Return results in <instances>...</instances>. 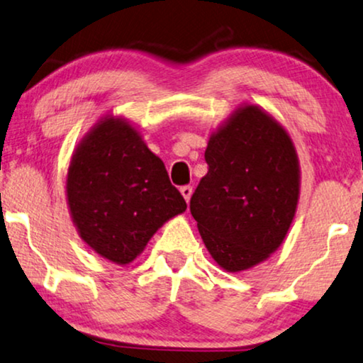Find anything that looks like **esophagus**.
<instances>
[{"label": "esophagus", "mask_w": 363, "mask_h": 363, "mask_svg": "<svg viewBox=\"0 0 363 363\" xmlns=\"http://www.w3.org/2000/svg\"><path fill=\"white\" fill-rule=\"evenodd\" d=\"M180 191H182L183 198H185V200H186V203L190 201V198H191V193H193V188H191L190 185H185V186H182V188H180Z\"/></svg>", "instance_id": "1"}]
</instances>
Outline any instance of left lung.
I'll use <instances>...</instances> for the list:
<instances>
[{"instance_id":"obj_1","label":"left lung","mask_w":363,"mask_h":363,"mask_svg":"<svg viewBox=\"0 0 363 363\" xmlns=\"http://www.w3.org/2000/svg\"><path fill=\"white\" fill-rule=\"evenodd\" d=\"M205 160L208 173L191 195V216L223 269H250L281 246L294 220V145L274 118L245 106L210 137Z\"/></svg>"}]
</instances>
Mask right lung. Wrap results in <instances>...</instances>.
Returning a JSON list of instances; mask_svg holds the SVG:
<instances>
[{
  "instance_id": "add662e5",
  "label": "right lung",
  "mask_w": 363,
  "mask_h": 363,
  "mask_svg": "<svg viewBox=\"0 0 363 363\" xmlns=\"http://www.w3.org/2000/svg\"><path fill=\"white\" fill-rule=\"evenodd\" d=\"M66 190L79 235L117 264L135 259L163 223L186 210L163 162L135 128L113 117L77 147Z\"/></svg>"
}]
</instances>
